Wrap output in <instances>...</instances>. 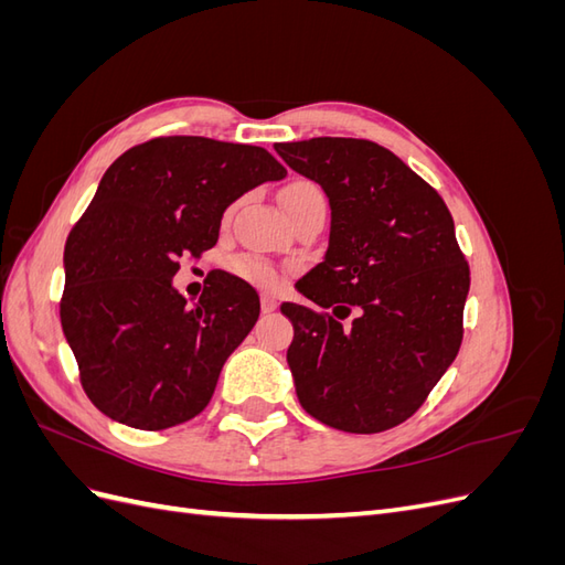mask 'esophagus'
<instances>
[{
  "instance_id": "esophagus-1",
  "label": "esophagus",
  "mask_w": 565,
  "mask_h": 565,
  "mask_svg": "<svg viewBox=\"0 0 565 565\" xmlns=\"http://www.w3.org/2000/svg\"><path fill=\"white\" fill-rule=\"evenodd\" d=\"M278 309V299L276 297H273V295H262V311L264 313H273V311H276Z\"/></svg>"
}]
</instances>
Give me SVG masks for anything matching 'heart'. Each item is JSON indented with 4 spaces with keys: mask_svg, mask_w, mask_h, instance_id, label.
Returning <instances> with one entry per match:
<instances>
[{
    "mask_svg": "<svg viewBox=\"0 0 565 565\" xmlns=\"http://www.w3.org/2000/svg\"><path fill=\"white\" fill-rule=\"evenodd\" d=\"M309 198H322V191L316 183L309 181H297L292 185L285 188L282 193V204L289 202H297V200H309ZM231 214V212H228ZM233 270L237 276L254 282V285H273L278 280V268L273 266L270 262H266L264 256H256V254H243L237 256L233 262Z\"/></svg>",
    "mask_w": 565,
    "mask_h": 565,
    "instance_id": "1",
    "label": "heart"
}]
</instances>
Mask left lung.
<instances>
[{"label": "left lung", "mask_w": 565, "mask_h": 565, "mask_svg": "<svg viewBox=\"0 0 565 565\" xmlns=\"http://www.w3.org/2000/svg\"><path fill=\"white\" fill-rule=\"evenodd\" d=\"M273 148L330 202L328 249L295 287L332 316L280 306L295 328L287 365L297 398L332 429L386 431L415 415L461 344L469 266L452 216L429 183L372 141L320 136Z\"/></svg>", "instance_id": "left-lung-1"}]
</instances>
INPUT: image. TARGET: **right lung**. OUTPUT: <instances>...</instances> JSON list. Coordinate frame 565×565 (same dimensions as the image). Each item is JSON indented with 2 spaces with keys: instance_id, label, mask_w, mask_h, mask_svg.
I'll list each match as a JSON object with an SVG mask.
<instances>
[{
  "instance_id": "add662e5",
  "label": "right lung",
  "mask_w": 565,
  "mask_h": 565,
  "mask_svg": "<svg viewBox=\"0 0 565 565\" xmlns=\"http://www.w3.org/2000/svg\"><path fill=\"white\" fill-rule=\"evenodd\" d=\"M287 169L259 146L169 136L127 150L67 235L63 334L106 417L162 431L200 415L259 318L256 289L218 270L191 306L177 259L218 241L224 212Z\"/></svg>"
}]
</instances>
